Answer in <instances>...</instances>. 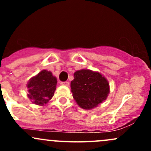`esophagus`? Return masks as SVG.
Listing matches in <instances>:
<instances>
[{
	"instance_id": "esophagus-1",
	"label": "esophagus",
	"mask_w": 151,
	"mask_h": 151,
	"mask_svg": "<svg viewBox=\"0 0 151 151\" xmlns=\"http://www.w3.org/2000/svg\"><path fill=\"white\" fill-rule=\"evenodd\" d=\"M60 85H65V86H69V83H68V82H67V81H66V82H61V83H60Z\"/></svg>"
}]
</instances>
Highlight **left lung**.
Instances as JSON below:
<instances>
[{"instance_id": "8db88e82", "label": "left lung", "mask_w": 151, "mask_h": 151, "mask_svg": "<svg viewBox=\"0 0 151 151\" xmlns=\"http://www.w3.org/2000/svg\"><path fill=\"white\" fill-rule=\"evenodd\" d=\"M71 88L73 98L84 109L97 106L106 99L109 93L107 80L100 73L88 69L74 72Z\"/></svg>"}]
</instances>
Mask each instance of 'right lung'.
I'll list each match as a JSON object with an SVG mask.
<instances>
[{
    "label": "right lung",
    "mask_w": 151,
    "mask_h": 151,
    "mask_svg": "<svg viewBox=\"0 0 151 151\" xmlns=\"http://www.w3.org/2000/svg\"><path fill=\"white\" fill-rule=\"evenodd\" d=\"M56 85L57 79L51 71L42 70L28 83V98L33 104L43 106L52 98Z\"/></svg>",
    "instance_id": "right-lung-1"
}]
</instances>
